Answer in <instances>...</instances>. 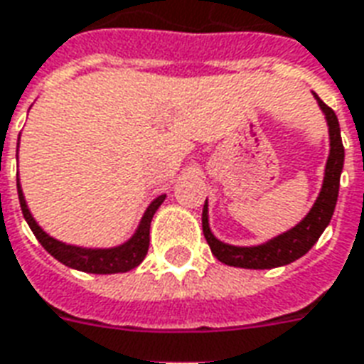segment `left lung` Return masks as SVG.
I'll return each mask as SVG.
<instances>
[{
    "mask_svg": "<svg viewBox=\"0 0 364 364\" xmlns=\"http://www.w3.org/2000/svg\"><path fill=\"white\" fill-rule=\"evenodd\" d=\"M322 113L326 114L328 132H330V155L326 161V171H324V182L322 190L316 198L313 209L307 213V217L301 223L294 226L291 230L284 232L280 236L272 237L267 244L253 245V247H237V245L223 244L220 240L211 234L209 228V215H207V201L203 205V215H201V224H203V234L207 244L211 247L213 255L218 261L230 267H240V269H274L282 264L294 263L296 259L303 257L316 240L321 237L330 218L334 215L336 201H338V192H340V174L343 168V144H341L340 122L332 109L326 103L315 95Z\"/></svg>",
    "mask_w": 364,
    "mask_h": 364,
    "instance_id": "1",
    "label": "left lung"
}]
</instances>
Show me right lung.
<instances>
[{
  "instance_id": "right-lung-1",
  "label": "right lung",
  "mask_w": 364,
  "mask_h": 364,
  "mask_svg": "<svg viewBox=\"0 0 364 364\" xmlns=\"http://www.w3.org/2000/svg\"><path fill=\"white\" fill-rule=\"evenodd\" d=\"M16 192H18V201H21L24 218L28 223L30 230L34 232V236L38 237V242L43 245V250L55 257L57 261H61L63 264L70 267V269L82 270V272H92V274H114V272H127V270L136 269L144 261V257L147 255L149 226H151L153 215L159 209L161 203L165 201V196H159L157 199H153L151 205L147 207V211L141 217L138 230L128 240L127 244L119 245V247H111V250H88V247L67 245L55 240V237L48 236L38 226L32 215H30L18 180H16Z\"/></svg>"
}]
</instances>
